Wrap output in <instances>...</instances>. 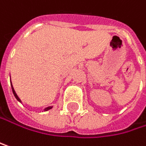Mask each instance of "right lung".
<instances>
[{
    "label": "right lung",
    "mask_w": 146,
    "mask_h": 146,
    "mask_svg": "<svg viewBox=\"0 0 146 146\" xmlns=\"http://www.w3.org/2000/svg\"><path fill=\"white\" fill-rule=\"evenodd\" d=\"M12 90H13V95H14V97H15V98L19 101V102H20L21 103V100L19 98V97L17 96V94H16V92H15V91H14V89H13V86H12ZM52 107H48V108H46V109H44V110L45 111H47V110H50Z\"/></svg>",
    "instance_id": "add662e5"
}]
</instances>
